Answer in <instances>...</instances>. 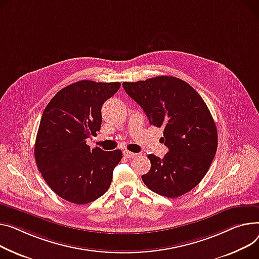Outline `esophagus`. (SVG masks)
Wrapping results in <instances>:
<instances>
[{"instance_id":"1","label":"esophagus","mask_w":259,"mask_h":259,"mask_svg":"<svg viewBox=\"0 0 259 259\" xmlns=\"http://www.w3.org/2000/svg\"><path fill=\"white\" fill-rule=\"evenodd\" d=\"M136 155L137 154H135V153H132L129 151H124V156L126 158H134V157H136Z\"/></svg>"}]
</instances>
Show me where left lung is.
<instances>
[{
	"label": "left lung",
	"instance_id": "8db88e82",
	"mask_svg": "<svg viewBox=\"0 0 259 259\" xmlns=\"http://www.w3.org/2000/svg\"><path fill=\"white\" fill-rule=\"evenodd\" d=\"M123 88L139 104L151 125L163 128L162 143L168 152L160 159L148 155L151 168L142 176L152 192L180 197L204 178L218 148V130L201 96L185 81L158 76Z\"/></svg>",
	"mask_w": 259,
	"mask_h": 259
}]
</instances>
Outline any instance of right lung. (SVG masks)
Listing matches in <instances>:
<instances>
[{"instance_id": "right-lung-1", "label": "right lung", "mask_w": 259, "mask_h": 259, "mask_svg": "<svg viewBox=\"0 0 259 259\" xmlns=\"http://www.w3.org/2000/svg\"><path fill=\"white\" fill-rule=\"evenodd\" d=\"M119 82L81 80L59 91L45 108L34 156L47 184L60 198L88 204L104 195L122 151L90 148L86 140L101 129V109Z\"/></svg>"}]
</instances>
